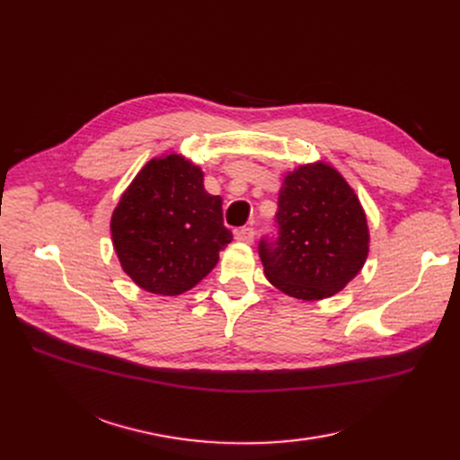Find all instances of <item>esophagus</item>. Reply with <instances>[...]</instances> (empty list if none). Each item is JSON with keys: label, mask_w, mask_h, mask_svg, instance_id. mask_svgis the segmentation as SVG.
<instances>
[{"label": "esophagus", "mask_w": 460, "mask_h": 460, "mask_svg": "<svg viewBox=\"0 0 460 460\" xmlns=\"http://www.w3.org/2000/svg\"><path fill=\"white\" fill-rule=\"evenodd\" d=\"M235 239L242 243H252L254 242V228L243 226V228L235 230Z\"/></svg>", "instance_id": "1"}]
</instances>
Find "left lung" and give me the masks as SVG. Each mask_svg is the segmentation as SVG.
Listing matches in <instances>:
<instances>
[{
    "label": "left lung",
    "mask_w": 460,
    "mask_h": 460,
    "mask_svg": "<svg viewBox=\"0 0 460 460\" xmlns=\"http://www.w3.org/2000/svg\"><path fill=\"white\" fill-rule=\"evenodd\" d=\"M275 225L277 235L261 237L258 254L268 280L292 297H330L365 264V211L330 164H305L284 178Z\"/></svg>",
    "instance_id": "left-lung-1"
}]
</instances>
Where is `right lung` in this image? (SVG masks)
<instances>
[{
    "mask_svg": "<svg viewBox=\"0 0 460 460\" xmlns=\"http://www.w3.org/2000/svg\"><path fill=\"white\" fill-rule=\"evenodd\" d=\"M123 271L140 288L180 296L196 287L232 242L223 199L204 189V173L181 155L151 159L119 199L111 221Z\"/></svg>",
    "mask_w": 460,
    "mask_h": 460,
    "instance_id": "right-lung-1",
    "label": "right lung"
}]
</instances>
